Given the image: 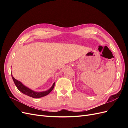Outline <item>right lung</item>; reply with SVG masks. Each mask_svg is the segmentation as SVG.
<instances>
[{
  "mask_svg": "<svg viewBox=\"0 0 128 128\" xmlns=\"http://www.w3.org/2000/svg\"><path fill=\"white\" fill-rule=\"evenodd\" d=\"M12 77L13 80L15 84V86H16L17 87L19 91H21L22 93L24 94H26L29 96H31V97L34 98H40V97H42V96H44L46 95H48L52 91L54 87V85H55V83H54L52 87L48 91H44V92H34L32 90H30V88L25 86L24 85H23L20 82V81H18V80H16V79H15L13 77V76H12Z\"/></svg>",
  "mask_w": 128,
  "mask_h": 128,
  "instance_id": "add662e5",
  "label": "right lung"
}]
</instances>
